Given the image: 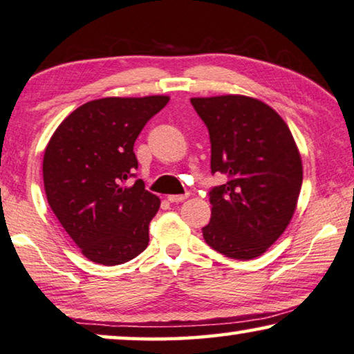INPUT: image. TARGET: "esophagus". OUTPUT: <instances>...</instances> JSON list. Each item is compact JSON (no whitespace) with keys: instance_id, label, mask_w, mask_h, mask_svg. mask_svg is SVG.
<instances>
[{"instance_id":"34e87169","label":"esophagus","mask_w":354,"mask_h":354,"mask_svg":"<svg viewBox=\"0 0 354 354\" xmlns=\"http://www.w3.org/2000/svg\"><path fill=\"white\" fill-rule=\"evenodd\" d=\"M188 198V194H169L167 196V201L169 203H182V201H185Z\"/></svg>"}]
</instances>
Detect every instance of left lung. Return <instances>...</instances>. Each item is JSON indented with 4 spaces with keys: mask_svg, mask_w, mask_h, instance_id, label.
<instances>
[{
    "mask_svg": "<svg viewBox=\"0 0 354 354\" xmlns=\"http://www.w3.org/2000/svg\"><path fill=\"white\" fill-rule=\"evenodd\" d=\"M192 104L209 129L212 174L227 177L209 193L204 241L227 258H258L295 215L302 187L295 138L283 118L257 97H192Z\"/></svg>",
    "mask_w": 354,
    "mask_h": 354,
    "instance_id": "8db88e82",
    "label": "left lung"
}]
</instances>
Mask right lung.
<instances>
[{"label": "right lung", "mask_w": 354, "mask_h": 354, "mask_svg": "<svg viewBox=\"0 0 354 354\" xmlns=\"http://www.w3.org/2000/svg\"><path fill=\"white\" fill-rule=\"evenodd\" d=\"M169 96L101 97L71 112L42 161L47 201L85 258L102 266L133 259L149 245L158 196L138 178L134 142Z\"/></svg>", "instance_id": "add662e5"}]
</instances>
